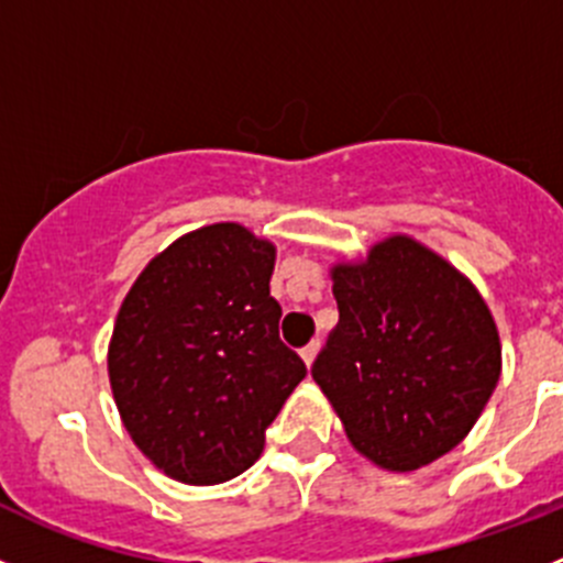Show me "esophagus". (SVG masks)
<instances>
[{
	"label": "esophagus",
	"mask_w": 563,
	"mask_h": 563,
	"mask_svg": "<svg viewBox=\"0 0 563 563\" xmlns=\"http://www.w3.org/2000/svg\"><path fill=\"white\" fill-rule=\"evenodd\" d=\"M317 353H319V341H311V344L302 346V350H299V355H302V361H306L308 366L313 364V358H317Z\"/></svg>",
	"instance_id": "esophagus-1"
}]
</instances>
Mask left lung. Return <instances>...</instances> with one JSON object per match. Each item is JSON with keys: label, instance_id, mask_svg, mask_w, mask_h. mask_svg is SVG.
Here are the masks:
<instances>
[{"label": "left lung", "instance_id": "obj_1", "mask_svg": "<svg viewBox=\"0 0 563 563\" xmlns=\"http://www.w3.org/2000/svg\"><path fill=\"white\" fill-rule=\"evenodd\" d=\"M330 275L339 324L311 375L353 448L391 472L450 453L500 380V335L477 288L408 235Z\"/></svg>", "mask_w": 563, "mask_h": 563}]
</instances>
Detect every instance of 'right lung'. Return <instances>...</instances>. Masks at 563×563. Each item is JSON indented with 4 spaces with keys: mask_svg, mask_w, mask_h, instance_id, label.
<instances>
[{
    "mask_svg": "<svg viewBox=\"0 0 563 563\" xmlns=\"http://www.w3.org/2000/svg\"><path fill=\"white\" fill-rule=\"evenodd\" d=\"M275 244L208 224L152 257L108 346L113 400L135 448L169 477L210 486L241 475L306 364L280 341L269 294Z\"/></svg>",
    "mask_w": 563,
    "mask_h": 563,
    "instance_id": "obj_1",
    "label": "right lung"
}]
</instances>
